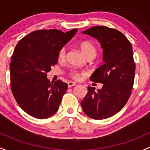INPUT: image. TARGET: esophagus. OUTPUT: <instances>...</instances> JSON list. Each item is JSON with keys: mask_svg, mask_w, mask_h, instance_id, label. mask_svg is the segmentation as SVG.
I'll use <instances>...</instances> for the list:
<instances>
[{"mask_svg": "<svg viewBox=\"0 0 150 150\" xmlns=\"http://www.w3.org/2000/svg\"><path fill=\"white\" fill-rule=\"evenodd\" d=\"M75 85H76V83L73 82V81H69V82H68V86H69V87H72V86Z\"/></svg>", "mask_w": 150, "mask_h": 150, "instance_id": "obj_1", "label": "esophagus"}]
</instances>
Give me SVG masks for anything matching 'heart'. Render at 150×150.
<instances>
[{
    "label": "heart",
    "instance_id": "obj_1",
    "mask_svg": "<svg viewBox=\"0 0 150 150\" xmlns=\"http://www.w3.org/2000/svg\"><path fill=\"white\" fill-rule=\"evenodd\" d=\"M80 50L83 55L85 56V58H93L95 57L97 54V49L96 47L94 45L93 43H92L89 41H83L80 43L79 45ZM66 56V49L65 47H61L58 52V60L59 61H64ZM85 75V73L83 71L76 70V69H71L68 72V76L75 81H79L83 76Z\"/></svg>",
    "mask_w": 150,
    "mask_h": 150
}]
</instances>
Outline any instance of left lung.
<instances>
[{
	"label": "left lung",
	"instance_id": "left-lung-1",
	"mask_svg": "<svg viewBox=\"0 0 150 150\" xmlns=\"http://www.w3.org/2000/svg\"><path fill=\"white\" fill-rule=\"evenodd\" d=\"M83 33L100 42L104 64L90 77L91 81L102 83L103 87L95 91L88 86L81 105L90 118L104 119L121 110L132 95L135 76L132 46L121 32L105 26L92 27Z\"/></svg>",
	"mask_w": 150,
	"mask_h": 150
}]
</instances>
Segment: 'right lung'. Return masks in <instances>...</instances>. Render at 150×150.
Segmentation results:
<instances>
[{
	"label": "right lung",
	"mask_w": 150,
	"mask_h": 150,
	"mask_svg": "<svg viewBox=\"0 0 150 150\" xmlns=\"http://www.w3.org/2000/svg\"><path fill=\"white\" fill-rule=\"evenodd\" d=\"M76 32L40 29L16 45L10 63L11 89L20 108L31 116L45 119L58 110L68 85L61 80L51 83L47 73L58 64L60 49Z\"/></svg>",
	"instance_id": "add662e5"
}]
</instances>
